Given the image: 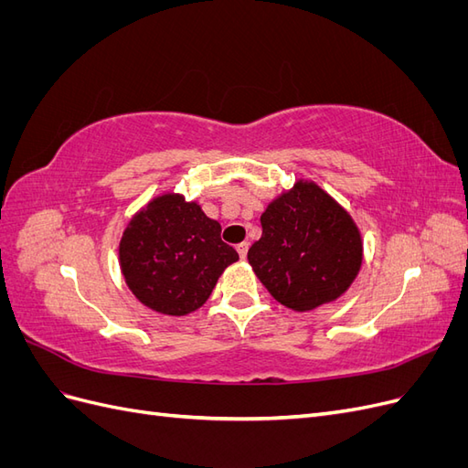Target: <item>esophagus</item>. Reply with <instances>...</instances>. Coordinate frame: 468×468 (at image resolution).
Listing matches in <instances>:
<instances>
[{"label": "esophagus", "mask_w": 468, "mask_h": 468, "mask_svg": "<svg viewBox=\"0 0 468 468\" xmlns=\"http://www.w3.org/2000/svg\"><path fill=\"white\" fill-rule=\"evenodd\" d=\"M238 253H239V258L242 260H246V256H248V250H250V244L248 242H242V244H238Z\"/></svg>", "instance_id": "34e87169"}]
</instances>
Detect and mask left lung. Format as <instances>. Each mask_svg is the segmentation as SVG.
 Masks as SVG:
<instances>
[{"label": "left lung", "mask_w": 468, "mask_h": 468, "mask_svg": "<svg viewBox=\"0 0 468 468\" xmlns=\"http://www.w3.org/2000/svg\"><path fill=\"white\" fill-rule=\"evenodd\" d=\"M248 261L282 306L310 313L337 301L363 263L356 220L318 183L299 179L267 205Z\"/></svg>", "instance_id": "left-lung-1"}]
</instances>
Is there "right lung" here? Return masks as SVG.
I'll return each instance as SVG.
<instances>
[{"mask_svg": "<svg viewBox=\"0 0 468 468\" xmlns=\"http://www.w3.org/2000/svg\"><path fill=\"white\" fill-rule=\"evenodd\" d=\"M197 201L162 193L126 224L119 244L124 282L144 306L167 316L199 310L238 251Z\"/></svg>", "mask_w": 468, "mask_h": 468, "instance_id": "right-lung-1", "label": "right lung"}]
</instances>
